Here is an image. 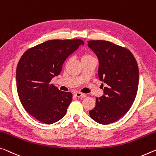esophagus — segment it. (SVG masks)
Masks as SVG:
<instances>
[{"instance_id": "34e87169", "label": "esophagus", "mask_w": 156, "mask_h": 156, "mask_svg": "<svg viewBox=\"0 0 156 156\" xmlns=\"http://www.w3.org/2000/svg\"><path fill=\"white\" fill-rule=\"evenodd\" d=\"M73 95L76 96V97H78V98H80V97H82V96H85V94L81 92H79V91H76V92H75L73 94Z\"/></svg>"}]
</instances>
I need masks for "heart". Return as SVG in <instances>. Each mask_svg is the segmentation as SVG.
<instances>
[{"label":"heart","instance_id":"obj_1","mask_svg":"<svg viewBox=\"0 0 156 156\" xmlns=\"http://www.w3.org/2000/svg\"><path fill=\"white\" fill-rule=\"evenodd\" d=\"M91 58H94V57L90 53H85L83 54V55L82 56V60H89V59H91Z\"/></svg>","mask_w":156,"mask_h":156}]
</instances>
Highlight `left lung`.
Masks as SVG:
<instances>
[{
	"mask_svg": "<svg viewBox=\"0 0 156 156\" xmlns=\"http://www.w3.org/2000/svg\"><path fill=\"white\" fill-rule=\"evenodd\" d=\"M87 43L99 61V80L105 84L104 95L96 98L90 115L96 122L106 125L119 119L131 108L137 92L139 69L133 53L124 47L105 40Z\"/></svg>",
	"mask_w": 156,
	"mask_h": 156,
	"instance_id": "obj_1",
	"label": "left lung"
}]
</instances>
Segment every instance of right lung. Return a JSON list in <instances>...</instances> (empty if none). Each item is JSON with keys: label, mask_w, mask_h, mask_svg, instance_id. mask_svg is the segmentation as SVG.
Masks as SVG:
<instances>
[{"label": "right lung", "mask_w": 156, "mask_h": 156, "mask_svg": "<svg viewBox=\"0 0 156 156\" xmlns=\"http://www.w3.org/2000/svg\"><path fill=\"white\" fill-rule=\"evenodd\" d=\"M84 45L81 39H53L27 50L16 67V88L24 109L47 124L60 120L72 101V94L50 84L66 59Z\"/></svg>", "instance_id": "1"}]
</instances>
